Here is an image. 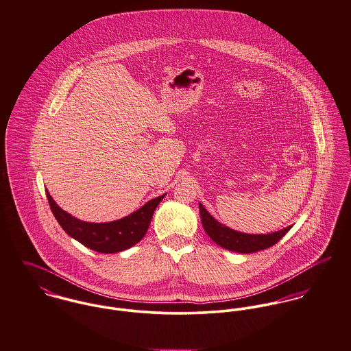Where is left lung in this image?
Instances as JSON below:
<instances>
[{
	"label": "left lung",
	"mask_w": 351,
	"mask_h": 351,
	"mask_svg": "<svg viewBox=\"0 0 351 351\" xmlns=\"http://www.w3.org/2000/svg\"><path fill=\"white\" fill-rule=\"evenodd\" d=\"M199 213L202 219V226L207 235L219 246L237 253H254L264 250L277 243L292 226L271 234H246L235 232L233 229L219 223L208 211L199 203Z\"/></svg>",
	"instance_id": "8db88e82"
}]
</instances>
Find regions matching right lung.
Masks as SVG:
<instances>
[{
  "mask_svg": "<svg viewBox=\"0 0 351 351\" xmlns=\"http://www.w3.org/2000/svg\"><path fill=\"white\" fill-rule=\"evenodd\" d=\"M49 207L62 229L86 247L99 253H118L140 242L147 233L152 215L165 194L145 203L137 211L106 223L84 222L62 210L45 190Z\"/></svg>",
  "mask_w": 351,
  "mask_h": 351,
  "instance_id": "add662e5",
  "label": "right lung"
}]
</instances>
